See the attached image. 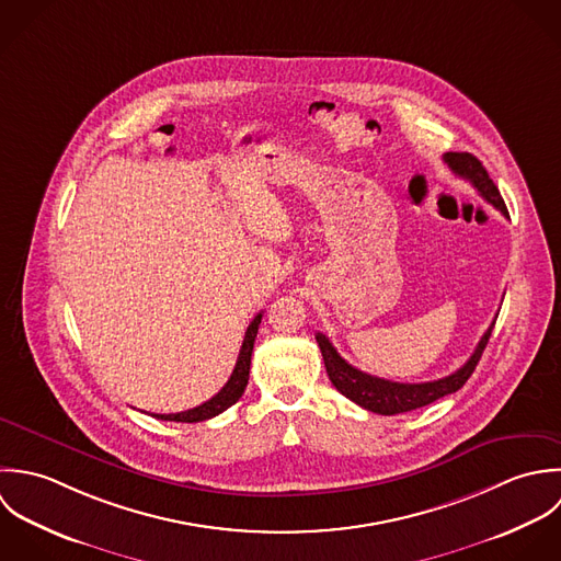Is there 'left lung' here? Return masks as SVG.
Segmentation results:
<instances>
[{
    "label": "left lung",
    "mask_w": 561,
    "mask_h": 561,
    "mask_svg": "<svg viewBox=\"0 0 561 561\" xmlns=\"http://www.w3.org/2000/svg\"><path fill=\"white\" fill-rule=\"evenodd\" d=\"M443 160L447 162L448 169L455 175L468 180L477 188V193L488 204H492L503 217H510L499 188L494 186L488 171L483 169V164L472 153L448 151L443 156ZM492 330H494V321L488 328V332L481 336L474 353L468 357V362L461 368H457L448 377L436 379V381H425V383H399V381L373 377L368 373L357 370L344 357H340V353L325 334H317V342L321 346L330 381L336 386L340 394H344L346 399H351L353 403H357L359 408H364L368 412H375V414H381V416H394V414H403V412L425 408V405L447 397L450 392H457L468 381L474 366L479 364L481 353H483V348L490 340Z\"/></svg>",
    "instance_id": "8db88e82"
}]
</instances>
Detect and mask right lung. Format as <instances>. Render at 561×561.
I'll use <instances>...</instances> for the list:
<instances>
[{"instance_id":"add662e5","label":"right lung","mask_w":561,"mask_h":561,"mask_svg":"<svg viewBox=\"0 0 561 561\" xmlns=\"http://www.w3.org/2000/svg\"><path fill=\"white\" fill-rule=\"evenodd\" d=\"M260 321H262V312L251 321V325L247 328L244 332V340H242V346H240V353H238V359H236V366H233V373L229 375L227 383L224 388L206 403L193 408V410H186V412H178V414H151L160 421H175V423H199V421H208L213 416H219L221 412H225L227 408H231L244 392L247 388V381H249V366H251V353H253V342L257 336V328H260Z\"/></svg>"}]
</instances>
